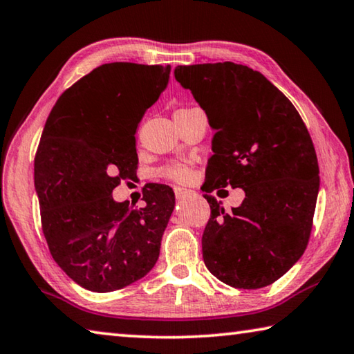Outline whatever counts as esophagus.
I'll use <instances>...</instances> for the list:
<instances>
[{"instance_id":"esophagus-1","label":"esophagus","mask_w":354,"mask_h":354,"mask_svg":"<svg viewBox=\"0 0 354 354\" xmlns=\"http://www.w3.org/2000/svg\"><path fill=\"white\" fill-rule=\"evenodd\" d=\"M173 192H175V196H176V198H183V196H184L185 194H189V190H187V189L179 187V185H175V187H173Z\"/></svg>"}]
</instances>
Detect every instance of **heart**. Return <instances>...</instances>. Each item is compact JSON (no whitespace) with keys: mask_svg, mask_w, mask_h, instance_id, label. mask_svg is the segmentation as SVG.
<instances>
[{"mask_svg":"<svg viewBox=\"0 0 354 354\" xmlns=\"http://www.w3.org/2000/svg\"><path fill=\"white\" fill-rule=\"evenodd\" d=\"M194 109H196V107H181V109H178L175 113H185V112H190ZM158 173H159V176L170 179V181L185 183V181H189V178L192 175V167L189 164H184V162H171V164H167L165 167H162V169H160Z\"/></svg>","mask_w":354,"mask_h":354,"instance_id":"heart-1","label":"heart"}]
</instances>
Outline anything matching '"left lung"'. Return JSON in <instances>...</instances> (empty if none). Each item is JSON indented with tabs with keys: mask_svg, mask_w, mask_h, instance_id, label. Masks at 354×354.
I'll return each mask as SVG.
<instances>
[{
	"mask_svg": "<svg viewBox=\"0 0 354 354\" xmlns=\"http://www.w3.org/2000/svg\"><path fill=\"white\" fill-rule=\"evenodd\" d=\"M175 77L215 129L201 187L211 206L203 259L221 283L261 289L308 247L320 185L313 139L289 98L247 65H178ZM227 185L245 192L231 212L208 195Z\"/></svg>",
	"mask_w": 354,
	"mask_h": 354,
	"instance_id": "8db88e82",
	"label": "left lung"
}]
</instances>
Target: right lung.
<instances>
[{"label": "right lung", "instance_id": "add662e5", "mask_svg": "<svg viewBox=\"0 0 354 354\" xmlns=\"http://www.w3.org/2000/svg\"><path fill=\"white\" fill-rule=\"evenodd\" d=\"M170 65L112 62L68 87L46 118L34 159L41 230L57 266L76 284L112 292L154 267L175 207L165 184L143 192L145 207L112 190L136 175V129L169 84Z\"/></svg>", "mask_w": 354, "mask_h": 354}]
</instances>
